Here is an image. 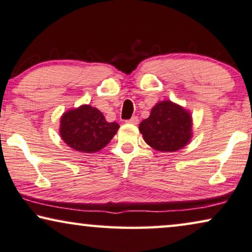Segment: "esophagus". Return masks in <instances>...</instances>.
I'll return each mask as SVG.
<instances>
[{"label":"esophagus","mask_w":252,"mask_h":252,"mask_svg":"<svg viewBox=\"0 0 252 252\" xmlns=\"http://www.w3.org/2000/svg\"><path fill=\"white\" fill-rule=\"evenodd\" d=\"M127 123L133 124V125H136V124H139V118H137L136 116H133L129 120H127Z\"/></svg>","instance_id":"obj_1"}]
</instances>
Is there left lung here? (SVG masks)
Here are the masks:
<instances>
[{
    "mask_svg": "<svg viewBox=\"0 0 252 252\" xmlns=\"http://www.w3.org/2000/svg\"><path fill=\"white\" fill-rule=\"evenodd\" d=\"M139 129L143 140L153 149L174 153L190 142L192 117L184 106L165 99L151 109L150 116L142 120Z\"/></svg>",
    "mask_w": 252,
    "mask_h": 252,
    "instance_id": "8db88e82",
    "label": "left lung"
}]
</instances>
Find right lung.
I'll return each instance as SVG.
<instances>
[{
    "label": "right lung",
    "mask_w": 252,
    "mask_h": 252,
    "mask_svg": "<svg viewBox=\"0 0 252 252\" xmlns=\"http://www.w3.org/2000/svg\"><path fill=\"white\" fill-rule=\"evenodd\" d=\"M118 128V124L106 122L98 109L82 104L62 115L60 135L73 150L94 154L111 141Z\"/></svg>",
    "instance_id": "obj_1"
}]
</instances>
